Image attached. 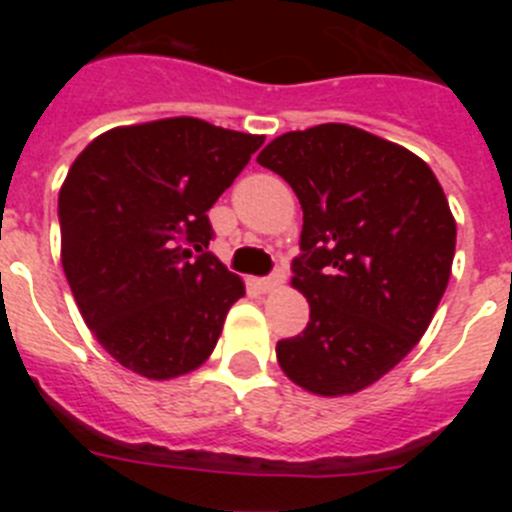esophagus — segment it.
<instances>
[{
	"label": "esophagus",
	"mask_w": 512,
	"mask_h": 512,
	"mask_svg": "<svg viewBox=\"0 0 512 512\" xmlns=\"http://www.w3.org/2000/svg\"><path fill=\"white\" fill-rule=\"evenodd\" d=\"M284 279H287V274H284V271H277V274H271V277L261 279L259 284L264 292H277V289L284 287Z\"/></svg>",
	"instance_id": "esophagus-1"
}]
</instances>
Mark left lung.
Wrapping results in <instances>:
<instances>
[{
  "instance_id": "left-lung-1",
  "label": "left lung",
  "mask_w": 512,
  "mask_h": 512,
  "mask_svg": "<svg viewBox=\"0 0 512 512\" xmlns=\"http://www.w3.org/2000/svg\"><path fill=\"white\" fill-rule=\"evenodd\" d=\"M256 161L302 205L292 287L310 323L277 343L279 366L310 395H356L395 369L436 315L456 248L449 200L423 158L346 122L279 135Z\"/></svg>"
}]
</instances>
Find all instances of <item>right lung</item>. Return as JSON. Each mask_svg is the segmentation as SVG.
I'll return each mask as SVG.
<instances>
[{"mask_svg":"<svg viewBox=\"0 0 512 512\" xmlns=\"http://www.w3.org/2000/svg\"><path fill=\"white\" fill-rule=\"evenodd\" d=\"M261 143L164 117L97 135L71 164L58 192L63 271L99 346L130 372L166 382L215 351L246 284L205 251L207 210Z\"/></svg>","mask_w":512,"mask_h":512,"instance_id":"add662e5","label":"right lung"}]
</instances>
